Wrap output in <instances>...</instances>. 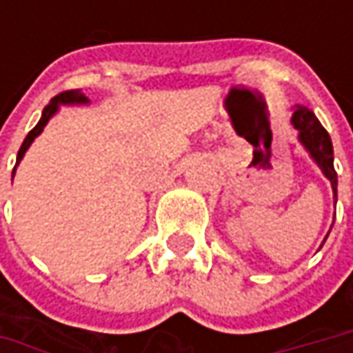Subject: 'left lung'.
Returning <instances> with one entry per match:
<instances>
[{"mask_svg": "<svg viewBox=\"0 0 353 353\" xmlns=\"http://www.w3.org/2000/svg\"><path fill=\"white\" fill-rule=\"evenodd\" d=\"M291 123L292 128L296 129V139L305 147V151L310 155V159L316 163V167L322 170V174L332 184L334 204H336L338 202V174L334 170V149L328 131L322 128V123L312 114V110H308L306 105H301V103H296L292 108ZM332 225H330V230H332ZM328 234H326V237H328ZM326 237H324V241H326ZM324 241H322V245H324Z\"/></svg>", "mask_w": 353, "mask_h": 353, "instance_id": "8db88e82", "label": "left lung"}]
</instances>
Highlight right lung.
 Here are the masks:
<instances>
[{
	"mask_svg": "<svg viewBox=\"0 0 353 353\" xmlns=\"http://www.w3.org/2000/svg\"><path fill=\"white\" fill-rule=\"evenodd\" d=\"M86 103H90V100L84 96V94H82V92H80V90H68V92H62V94H59V96H54L47 108L43 110V116H41V119H39V123L29 131V135L25 137V141H23V145H21L19 153H17V163H15V169H13V174H11V176H15V170H17V167H19L21 159L25 157L27 149L31 147V143H33L34 139L43 133V129L47 128V123L50 121V117H54L57 114H59L61 105H86Z\"/></svg>",
	"mask_w": 353,
	"mask_h": 353,
	"instance_id": "right-lung-1",
	"label": "right lung"
}]
</instances>
